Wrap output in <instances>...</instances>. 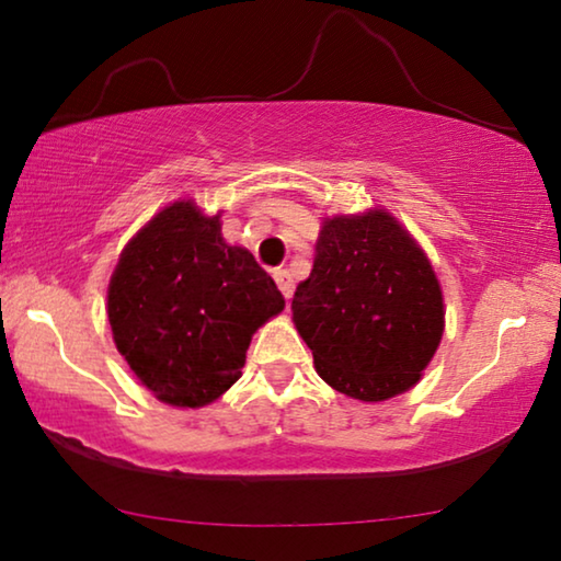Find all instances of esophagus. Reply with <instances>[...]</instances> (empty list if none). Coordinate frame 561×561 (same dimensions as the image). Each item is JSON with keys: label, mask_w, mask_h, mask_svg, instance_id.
<instances>
[{"label": "esophagus", "mask_w": 561, "mask_h": 561, "mask_svg": "<svg viewBox=\"0 0 561 561\" xmlns=\"http://www.w3.org/2000/svg\"><path fill=\"white\" fill-rule=\"evenodd\" d=\"M274 282H277V287L284 295V299H289L291 291H295V282H291L289 272L287 270H274Z\"/></svg>", "instance_id": "34e87169"}]
</instances>
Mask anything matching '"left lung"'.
I'll list each match as a JSON object with an SVG mask.
<instances>
[{
	"label": "left lung",
	"instance_id": "1",
	"mask_svg": "<svg viewBox=\"0 0 561 561\" xmlns=\"http://www.w3.org/2000/svg\"><path fill=\"white\" fill-rule=\"evenodd\" d=\"M443 314L428 256L386 208L322 221L291 320L328 386L365 403L411 390L440 345Z\"/></svg>",
	"mask_w": 561,
	"mask_h": 561
}]
</instances>
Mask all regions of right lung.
I'll list each match as a JSON object with an SVG mask.
<instances>
[{
	"label": "right lung",
	"mask_w": 561,
	"mask_h": 561,
	"mask_svg": "<svg viewBox=\"0 0 561 561\" xmlns=\"http://www.w3.org/2000/svg\"><path fill=\"white\" fill-rule=\"evenodd\" d=\"M284 309L277 284L219 214L191 198L158 211L128 244L107 287L118 353L161 403L204 408L241 378L252 334Z\"/></svg>",
	"instance_id": "right-lung-1"
}]
</instances>
